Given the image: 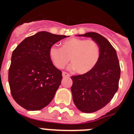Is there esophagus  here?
Wrapping results in <instances>:
<instances>
[{
	"mask_svg": "<svg viewBox=\"0 0 134 134\" xmlns=\"http://www.w3.org/2000/svg\"><path fill=\"white\" fill-rule=\"evenodd\" d=\"M62 75H63V77H70V75H69L68 73H66V72H63Z\"/></svg>",
	"mask_w": 134,
	"mask_h": 134,
	"instance_id": "esophagus-1",
	"label": "esophagus"
}]
</instances>
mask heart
Masks as SVG:
<instances>
[{"label": "heart", "mask_w": 134, "mask_h": 134, "mask_svg": "<svg viewBox=\"0 0 134 134\" xmlns=\"http://www.w3.org/2000/svg\"><path fill=\"white\" fill-rule=\"evenodd\" d=\"M100 56L98 44L92 40L71 38L61 44V48L51 46L49 57L54 66L63 68L70 60L69 68L80 74H87L96 67Z\"/></svg>", "instance_id": "obj_1"}]
</instances>
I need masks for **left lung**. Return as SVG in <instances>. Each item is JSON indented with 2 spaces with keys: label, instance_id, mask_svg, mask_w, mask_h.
I'll use <instances>...</instances> for the list:
<instances>
[{
  "label": "left lung",
  "instance_id": "left-lung-1",
  "mask_svg": "<svg viewBox=\"0 0 134 134\" xmlns=\"http://www.w3.org/2000/svg\"><path fill=\"white\" fill-rule=\"evenodd\" d=\"M77 36L91 38L98 44L100 51L99 60L92 70L71 77L74 104L81 112L91 113L105 107L117 92L120 66L116 51L104 37L96 32Z\"/></svg>",
  "mask_w": 134,
  "mask_h": 134
}]
</instances>
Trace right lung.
<instances>
[{
    "label": "right lung",
    "mask_w": 134,
    "mask_h": 134,
    "mask_svg": "<svg viewBox=\"0 0 134 134\" xmlns=\"http://www.w3.org/2000/svg\"><path fill=\"white\" fill-rule=\"evenodd\" d=\"M65 38L42 31L25 38L13 52L9 86L13 99L24 109L40 110L53 99L63 77L50 59L49 50Z\"/></svg>",
    "instance_id": "1"
}]
</instances>
